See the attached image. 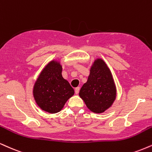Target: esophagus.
I'll return each mask as SVG.
<instances>
[{"label": "esophagus", "instance_id": "obj_1", "mask_svg": "<svg viewBox=\"0 0 152 152\" xmlns=\"http://www.w3.org/2000/svg\"><path fill=\"white\" fill-rule=\"evenodd\" d=\"M79 91H80V88L79 87L76 88H75V94H78V93H79Z\"/></svg>", "mask_w": 152, "mask_h": 152}]
</instances>
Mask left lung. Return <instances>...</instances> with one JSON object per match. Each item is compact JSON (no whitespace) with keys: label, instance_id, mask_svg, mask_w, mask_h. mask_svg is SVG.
Segmentation results:
<instances>
[{"label":"left lung","instance_id":"8db88e82","mask_svg":"<svg viewBox=\"0 0 152 152\" xmlns=\"http://www.w3.org/2000/svg\"><path fill=\"white\" fill-rule=\"evenodd\" d=\"M79 96L94 113H103L113 105L117 96L116 86L110 69L102 58H96L93 62Z\"/></svg>","mask_w":152,"mask_h":152}]
</instances>
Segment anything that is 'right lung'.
I'll list each match as a JSON object with an SVG mask.
<instances>
[{
    "label": "right lung",
    "instance_id": "obj_1",
    "mask_svg": "<svg viewBox=\"0 0 152 152\" xmlns=\"http://www.w3.org/2000/svg\"><path fill=\"white\" fill-rule=\"evenodd\" d=\"M62 64L53 59L44 67L34 82L32 94L40 109L49 113H56L74 94L68 81L62 76Z\"/></svg>",
    "mask_w": 152,
    "mask_h": 152
}]
</instances>
